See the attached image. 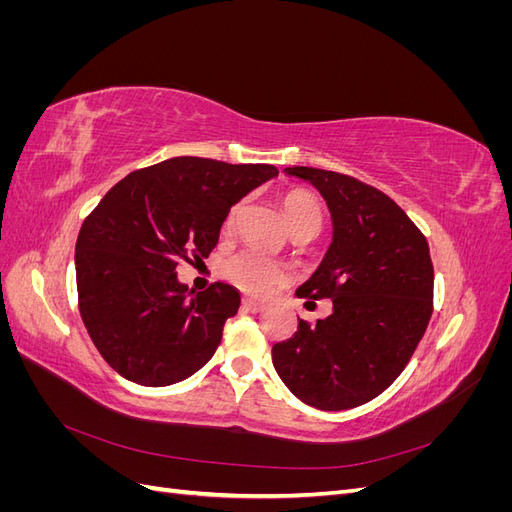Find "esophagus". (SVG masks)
<instances>
[{
	"instance_id": "34e87169",
	"label": "esophagus",
	"mask_w": 512,
	"mask_h": 512,
	"mask_svg": "<svg viewBox=\"0 0 512 512\" xmlns=\"http://www.w3.org/2000/svg\"><path fill=\"white\" fill-rule=\"evenodd\" d=\"M243 307L247 309V312H254V314H258V312H265V303H260V301H254V299H250V297H245L243 299Z\"/></svg>"
}]
</instances>
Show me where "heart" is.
I'll return each mask as SVG.
<instances>
[{"label": "heart", "instance_id": "1", "mask_svg": "<svg viewBox=\"0 0 512 512\" xmlns=\"http://www.w3.org/2000/svg\"><path fill=\"white\" fill-rule=\"evenodd\" d=\"M241 207L235 205L224 220V230H232ZM282 211L284 218L292 230V235H301V232H316L322 226V205L320 200L305 190H292L282 198ZM222 273L230 284H235L239 290L254 294V297H262V294L271 292L275 286L286 282L288 269L280 260H273L256 250H243L235 256H230Z\"/></svg>", "mask_w": 512, "mask_h": 512}]
</instances>
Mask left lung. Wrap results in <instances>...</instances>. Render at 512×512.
<instances>
[{
	"label": "left lung",
	"mask_w": 512,
	"mask_h": 512,
	"mask_svg": "<svg viewBox=\"0 0 512 512\" xmlns=\"http://www.w3.org/2000/svg\"><path fill=\"white\" fill-rule=\"evenodd\" d=\"M327 200L333 241L297 290L333 314L273 346V365L292 395L318 410L367 404L397 380L433 312V265L421 230L393 198L333 170L294 166Z\"/></svg>",
	"instance_id": "1"
}]
</instances>
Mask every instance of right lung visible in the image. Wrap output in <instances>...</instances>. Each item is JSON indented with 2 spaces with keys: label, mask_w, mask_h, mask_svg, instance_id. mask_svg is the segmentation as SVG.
Segmentation results:
<instances>
[{
  "label": "right lung",
  "mask_w": 512,
  "mask_h": 512,
  "mask_svg": "<svg viewBox=\"0 0 512 512\" xmlns=\"http://www.w3.org/2000/svg\"><path fill=\"white\" fill-rule=\"evenodd\" d=\"M275 175L271 164L170 158L123 177L87 215L74 256L79 309L119 376L168 386L215 354L241 294L215 282L190 297L177 267L207 258L230 207Z\"/></svg>",
  "instance_id": "1"
}]
</instances>
